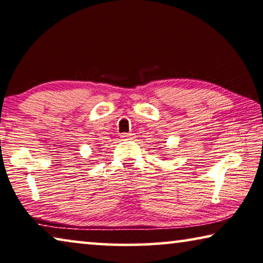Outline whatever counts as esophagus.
Listing matches in <instances>:
<instances>
[{
  "label": "esophagus",
  "instance_id": "1",
  "mask_svg": "<svg viewBox=\"0 0 263 263\" xmlns=\"http://www.w3.org/2000/svg\"><path fill=\"white\" fill-rule=\"evenodd\" d=\"M122 138L123 139H132L133 138V133H123Z\"/></svg>",
  "mask_w": 263,
  "mask_h": 263
}]
</instances>
